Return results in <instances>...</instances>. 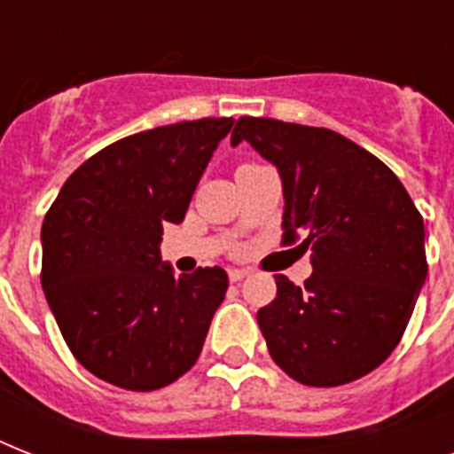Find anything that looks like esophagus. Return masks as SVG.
Returning a JSON list of instances; mask_svg holds the SVG:
<instances>
[{
    "mask_svg": "<svg viewBox=\"0 0 454 454\" xmlns=\"http://www.w3.org/2000/svg\"><path fill=\"white\" fill-rule=\"evenodd\" d=\"M247 276H249V270H245V269H231V270H228V278H231V283H240V280H245Z\"/></svg>",
    "mask_w": 454,
    "mask_h": 454,
    "instance_id": "1",
    "label": "esophagus"
}]
</instances>
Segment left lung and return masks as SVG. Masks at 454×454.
Here are the masks:
<instances>
[{"instance_id": "left-lung-1", "label": "left lung", "mask_w": 454, "mask_h": 454, "mask_svg": "<svg viewBox=\"0 0 454 454\" xmlns=\"http://www.w3.org/2000/svg\"><path fill=\"white\" fill-rule=\"evenodd\" d=\"M242 141L276 164L283 245L303 235L313 266L301 287L276 276L256 313L270 358L306 387L365 377L398 346L427 280L422 214L387 164L337 131L240 117L231 144Z\"/></svg>"}]
</instances>
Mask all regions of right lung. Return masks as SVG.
<instances>
[{
	"label": "right lung",
	"mask_w": 454,
	"mask_h": 454,
	"mask_svg": "<svg viewBox=\"0 0 454 454\" xmlns=\"http://www.w3.org/2000/svg\"><path fill=\"white\" fill-rule=\"evenodd\" d=\"M233 117L141 131L70 174L42 223V290L80 365L127 391H155L195 365L226 270L174 276L160 256Z\"/></svg>",
	"instance_id": "1"
}]
</instances>
